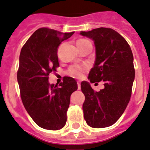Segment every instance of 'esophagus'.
Returning a JSON list of instances; mask_svg holds the SVG:
<instances>
[{"mask_svg": "<svg viewBox=\"0 0 150 150\" xmlns=\"http://www.w3.org/2000/svg\"><path fill=\"white\" fill-rule=\"evenodd\" d=\"M77 83H78V90H80V89H81V83H80V81H78V82H77Z\"/></svg>", "mask_w": 150, "mask_h": 150, "instance_id": "esophagus-1", "label": "esophagus"}]
</instances>
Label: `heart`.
Returning <instances> with one entry per match:
<instances>
[{
	"instance_id": "b5f03b06",
	"label": "heart",
	"mask_w": 150,
	"mask_h": 150,
	"mask_svg": "<svg viewBox=\"0 0 150 150\" xmlns=\"http://www.w3.org/2000/svg\"><path fill=\"white\" fill-rule=\"evenodd\" d=\"M89 41L85 39H81L78 40L77 42H86ZM87 65H74L70 67L68 70V73L70 75L75 77V78H79L82 76L83 72H84L87 69Z\"/></svg>"
}]
</instances>
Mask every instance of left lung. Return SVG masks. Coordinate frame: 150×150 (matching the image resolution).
Segmentation results:
<instances>
[{
    "label": "left lung",
    "instance_id": "left-lung-1",
    "mask_svg": "<svg viewBox=\"0 0 150 150\" xmlns=\"http://www.w3.org/2000/svg\"><path fill=\"white\" fill-rule=\"evenodd\" d=\"M81 35L94 41L96 60L89 73L91 83L103 81L105 88L96 92L83 81L84 120L92 128L110 126L123 114L130 100L134 79L133 54L127 41L111 28H99Z\"/></svg>",
    "mask_w": 150,
    "mask_h": 150
}]
</instances>
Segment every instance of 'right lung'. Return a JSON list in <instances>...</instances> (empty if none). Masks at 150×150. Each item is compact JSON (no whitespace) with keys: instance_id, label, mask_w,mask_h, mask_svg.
<instances>
[{"instance_id":"1","label":"right lung","mask_w":150,"mask_h":150,"mask_svg":"<svg viewBox=\"0 0 150 150\" xmlns=\"http://www.w3.org/2000/svg\"><path fill=\"white\" fill-rule=\"evenodd\" d=\"M74 33L39 28L21 50L17 80L21 101L33 120L42 129L64 127L70 96L78 89L77 82L70 77H64L59 86L48 81L49 74L59 67L57 48Z\"/></svg>"}]
</instances>
